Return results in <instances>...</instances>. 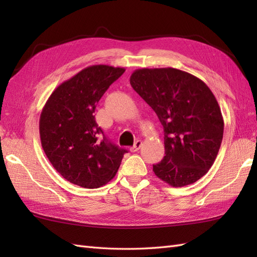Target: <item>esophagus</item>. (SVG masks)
<instances>
[{
  "label": "esophagus",
  "mask_w": 257,
  "mask_h": 257,
  "mask_svg": "<svg viewBox=\"0 0 257 257\" xmlns=\"http://www.w3.org/2000/svg\"><path fill=\"white\" fill-rule=\"evenodd\" d=\"M141 146H143V143H141V140H137L135 143V145L132 147V148H130V151H132V152H137L140 149Z\"/></svg>",
  "instance_id": "obj_1"
}]
</instances>
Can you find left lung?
<instances>
[{
	"instance_id": "obj_1",
	"label": "left lung",
	"mask_w": 257,
	"mask_h": 257,
	"mask_svg": "<svg viewBox=\"0 0 257 257\" xmlns=\"http://www.w3.org/2000/svg\"><path fill=\"white\" fill-rule=\"evenodd\" d=\"M130 84L154 109L165 133L166 156L154 172L171 187L192 184L219 154L224 120L204 81L177 68H140Z\"/></svg>"
}]
</instances>
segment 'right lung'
<instances>
[{
    "mask_svg": "<svg viewBox=\"0 0 257 257\" xmlns=\"http://www.w3.org/2000/svg\"><path fill=\"white\" fill-rule=\"evenodd\" d=\"M122 67L92 65L64 81L52 92L40 117L43 150L55 170L70 183L97 189L116 176L127 152L99 135L96 103Z\"/></svg>",
    "mask_w": 257,
    "mask_h": 257,
    "instance_id": "add662e5",
    "label": "right lung"
}]
</instances>
